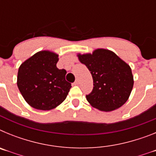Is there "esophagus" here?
I'll return each mask as SVG.
<instances>
[{"mask_svg": "<svg viewBox=\"0 0 156 156\" xmlns=\"http://www.w3.org/2000/svg\"><path fill=\"white\" fill-rule=\"evenodd\" d=\"M73 84L74 85H78V84H79V80H76L75 82H74Z\"/></svg>", "mask_w": 156, "mask_h": 156, "instance_id": "1", "label": "esophagus"}]
</instances>
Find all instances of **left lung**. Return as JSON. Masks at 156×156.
<instances>
[{
  "mask_svg": "<svg viewBox=\"0 0 156 156\" xmlns=\"http://www.w3.org/2000/svg\"><path fill=\"white\" fill-rule=\"evenodd\" d=\"M77 56L93 78V90L86 96L91 106L111 112L126 103L133 86V74L127 63L113 51L103 48Z\"/></svg>",
  "mask_w": 156,
  "mask_h": 156,
  "instance_id": "8db88e82",
  "label": "left lung"
}]
</instances>
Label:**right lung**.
I'll return each mask as SVG.
<instances>
[{"instance_id":"obj_1","label":"right lung","mask_w":156,"mask_h":156,"mask_svg":"<svg viewBox=\"0 0 156 156\" xmlns=\"http://www.w3.org/2000/svg\"><path fill=\"white\" fill-rule=\"evenodd\" d=\"M58 55L41 51L22 63L17 85L25 101L38 110H51L62 103L71 83L66 80V71L56 66Z\"/></svg>"}]
</instances>
